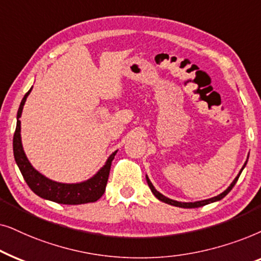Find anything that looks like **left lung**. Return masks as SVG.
<instances>
[{
    "instance_id": "1",
    "label": "left lung",
    "mask_w": 261,
    "mask_h": 261,
    "mask_svg": "<svg viewBox=\"0 0 261 261\" xmlns=\"http://www.w3.org/2000/svg\"><path fill=\"white\" fill-rule=\"evenodd\" d=\"M247 160H248V158H247ZM246 163H247V161L245 162V165H244V167H242V168H241V171H240V173H239V174H238V176H236V178L234 179V181H232V182L230 184V186H229L228 189L224 191V192H222L221 194H218V196L214 197V198H210V199H205V200H199V201H194V203H182V201H176V200L169 199V198H167V197L163 196V194L160 193L159 191H156V189H155L154 186H152V184H151L150 180H149L148 176H145V178H147V182H148L149 187H150L151 192L154 193V196H155L156 198H158L159 200L163 201V203L171 204V205H174V206H179V207H186V209H192V207H200V206H204V205H206V204L214 203V201L221 200L222 198H224L225 196H227V194H228V193L230 192V191H231L232 187H234V185H235V184H236V181H238V179H239L240 174H241V172L244 171V168H245Z\"/></svg>"
}]
</instances>
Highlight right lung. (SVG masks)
Listing matches in <instances>:
<instances>
[{"instance_id": "1", "label": "right lung", "mask_w": 261, "mask_h": 261, "mask_svg": "<svg viewBox=\"0 0 261 261\" xmlns=\"http://www.w3.org/2000/svg\"><path fill=\"white\" fill-rule=\"evenodd\" d=\"M31 88L29 92L23 96L21 103H20L19 111H17V121H16V128L15 134H14L13 138V151H14V159L17 167H19L20 172L30 186V189L33 191L37 196H39L44 199L55 201V203L60 204H67V205H77V204H86V203H93L96 201L100 197L102 196L106 190V184L109 180L110 169L112 161L116 156L117 151L112 152L110 158L107 159L105 165L96 174L86 181L79 182V184H62L50 180L46 176L40 174L37 169L33 168L31 165L29 159L26 158L25 151H23L22 143H21V121H20V117H21L23 105H25L26 99L31 93Z\"/></svg>"}]
</instances>
